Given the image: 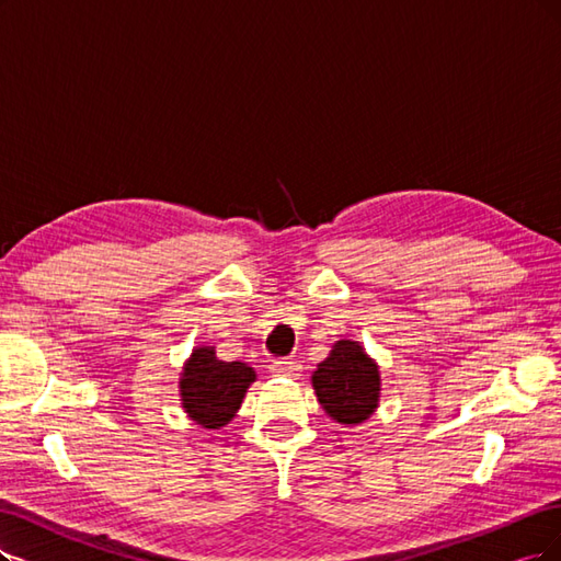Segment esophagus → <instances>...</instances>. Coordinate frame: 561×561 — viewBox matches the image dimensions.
I'll use <instances>...</instances> for the list:
<instances>
[{
  "mask_svg": "<svg viewBox=\"0 0 561 561\" xmlns=\"http://www.w3.org/2000/svg\"><path fill=\"white\" fill-rule=\"evenodd\" d=\"M270 371H273L275 377H300V363L298 360H275L270 365Z\"/></svg>",
  "mask_w": 561,
  "mask_h": 561,
  "instance_id": "34e87169",
  "label": "esophagus"
}]
</instances>
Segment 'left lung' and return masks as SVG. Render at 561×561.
I'll return each instance as SVG.
<instances>
[{
  "instance_id": "left-lung-1",
  "label": "left lung",
  "mask_w": 561,
  "mask_h": 561,
  "mask_svg": "<svg viewBox=\"0 0 561 561\" xmlns=\"http://www.w3.org/2000/svg\"><path fill=\"white\" fill-rule=\"evenodd\" d=\"M319 404L330 419L342 425L367 421L381 398L379 367L358 342H335L330 356L312 375Z\"/></svg>"
}]
</instances>
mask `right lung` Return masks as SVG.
<instances>
[{"instance_id": "obj_1", "label": "right lung", "mask_w": 561, "mask_h": 561, "mask_svg": "<svg viewBox=\"0 0 561 561\" xmlns=\"http://www.w3.org/2000/svg\"><path fill=\"white\" fill-rule=\"evenodd\" d=\"M254 381L256 371L249 365L224 363L215 356V346H198L182 367V409L201 427L219 430L236 416Z\"/></svg>"}]
</instances>
